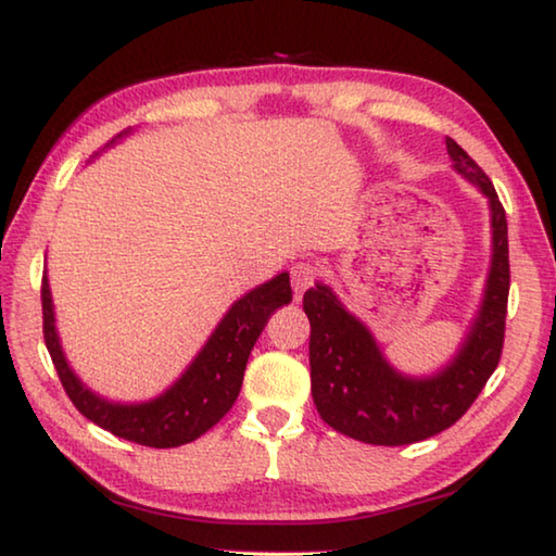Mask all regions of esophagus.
<instances>
[{"label": "esophagus", "instance_id": "1", "mask_svg": "<svg viewBox=\"0 0 556 556\" xmlns=\"http://www.w3.org/2000/svg\"><path fill=\"white\" fill-rule=\"evenodd\" d=\"M318 277V267L312 262H299V265L291 267V287H294V296L299 299L304 291L314 285Z\"/></svg>", "mask_w": 556, "mask_h": 556}]
</instances>
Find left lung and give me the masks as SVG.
<instances>
[{
  "label": "left lung",
  "instance_id": "1",
  "mask_svg": "<svg viewBox=\"0 0 556 556\" xmlns=\"http://www.w3.org/2000/svg\"><path fill=\"white\" fill-rule=\"evenodd\" d=\"M446 149L456 172L488 195L493 213V267L485 299L454 363L425 380L404 378L390 368L368 328L338 304L331 289L316 285L304 294L316 409L328 427L365 444H414L456 425L501 363L510 294L505 208L491 178L451 137Z\"/></svg>",
  "mask_w": 556,
  "mask_h": 556
}]
</instances>
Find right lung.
<instances>
[{
  "instance_id": "add662e5",
  "label": "right lung",
  "mask_w": 556,
  "mask_h": 556,
  "mask_svg": "<svg viewBox=\"0 0 556 556\" xmlns=\"http://www.w3.org/2000/svg\"><path fill=\"white\" fill-rule=\"evenodd\" d=\"M115 142V139H112ZM291 301L289 275L281 271L267 285L252 289L225 314L215 333L203 345L199 357L191 363L181 380L162 397L144 404H112L100 400L75 378L65 363L53 326V304L49 279H41V308H43V341L49 348L53 368L59 372L65 394L83 417L96 421L119 439L152 448H174L191 444L205 431L213 429L230 412L238 400L244 365L252 345L265 331L269 316Z\"/></svg>"
}]
</instances>
